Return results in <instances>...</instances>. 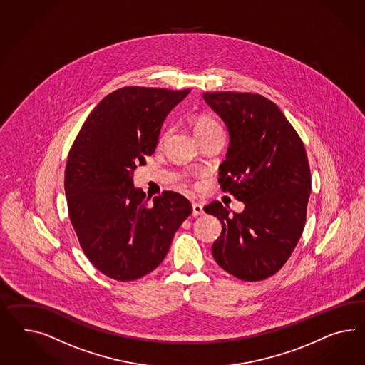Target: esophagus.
<instances>
[{
  "mask_svg": "<svg viewBox=\"0 0 365 365\" xmlns=\"http://www.w3.org/2000/svg\"><path fill=\"white\" fill-rule=\"evenodd\" d=\"M203 214H205L203 205L200 202H194L192 203V215L194 217H199V215H203Z\"/></svg>",
  "mask_w": 365,
  "mask_h": 365,
  "instance_id": "obj_1",
  "label": "esophagus"
}]
</instances>
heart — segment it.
Listing matches in <instances>:
<instances>
[{"label":"heart","instance_id":"b5f03b06","mask_svg":"<svg viewBox=\"0 0 365 365\" xmlns=\"http://www.w3.org/2000/svg\"><path fill=\"white\" fill-rule=\"evenodd\" d=\"M192 128L195 135H202L207 131L220 128V125L217 123V119L211 117L210 114H197L192 118Z\"/></svg>","mask_w":365,"mask_h":365}]
</instances>
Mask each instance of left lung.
Masks as SVG:
<instances>
[{
    "instance_id": "obj_1",
    "label": "left lung",
    "mask_w": 365,
    "mask_h": 365,
    "mask_svg": "<svg viewBox=\"0 0 365 365\" xmlns=\"http://www.w3.org/2000/svg\"><path fill=\"white\" fill-rule=\"evenodd\" d=\"M203 99L230 135L219 183L245 203L243 212L232 215L220 202L203 208L222 223L212 257L237 279L263 280L284 266L304 230L311 192L306 148L263 96L219 91L203 93Z\"/></svg>"
}]
</instances>
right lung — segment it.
Segmentation results:
<instances>
[{"label":"right lung","instance_id":"add662e5","mask_svg":"<svg viewBox=\"0 0 365 365\" xmlns=\"http://www.w3.org/2000/svg\"><path fill=\"white\" fill-rule=\"evenodd\" d=\"M190 89L126 86L90 113L70 148L65 194L86 257L103 275L135 280L166 257L192 212L188 199L165 191L153 199L134 186V170L153 155L168 113Z\"/></svg>","mask_w":365,"mask_h":365}]
</instances>
